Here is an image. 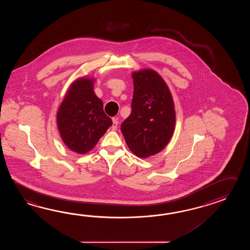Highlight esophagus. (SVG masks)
Listing matches in <instances>:
<instances>
[{"label": "esophagus", "mask_w": 250, "mask_h": 250, "mask_svg": "<svg viewBox=\"0 0 250 250\" xmlns=\"http://www.w3.org/2000/svg\"><path fill=\"white\" fill-rule=\"evenodd\" d=\"M118 124H119V122H118L117 119H112V130H116V128H117L118 127Z\"/></svg>", "instance_id": "34e87169"}]
</instances>
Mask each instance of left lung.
<instances>
[{
    "label": "left lung",
    "mask_w": 250,
    "mask_h": 250,
    "mask_svg": "<svg viewBox=\"0 0 250 250\" xmlns=\"http://www.w3.org/2000/svg\"><path fill=\"white\" fill-rule=\"evenodd\" d=\"M132 112L121 130L127 147L140 158L158 154L170 142L176 123L170 88L154 69L133 71Z\"/></svg>",
    "instance_id": "left-lung-1"
}]
</instances>
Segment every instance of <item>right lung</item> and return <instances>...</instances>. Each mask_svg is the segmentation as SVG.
I'll return each instance as SVG.
<instances>
[{
    "mask_svg": "<svg viewBox=\"0 0 250 250\" xmlns=\"http://www.w3.org/2000/svg\"><path fill=\"white\" fill-rule=\"evenodd\" d=\"M96 79L83 76L68 88L57 111L56 122L64 145L72 152L85 154L96 146L112 125L104 112V103L94 91Z\"/></svg>",
    "mask_w": 250,
    "mask_h": 250,
    "instance_id": "right-lung-1",
    "label": "right lung"
}]
</instances>
